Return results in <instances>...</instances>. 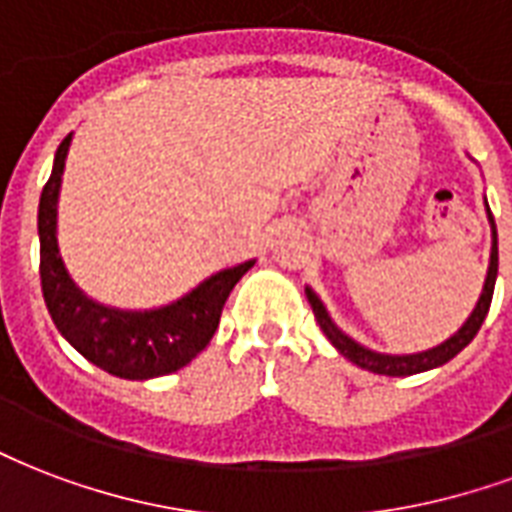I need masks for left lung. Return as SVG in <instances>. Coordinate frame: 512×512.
<instances>
[{
    "label": "left lung",
    "mask_w": 512,
    "mask_h": 512,
    "mask_svg": "<svg viewBox=\"0 0 512 512\" xmlns=\"http://www.w3.org/2000/svg\"><path fill=\"white\" fill-rule=\"evenodd\" d=\"M491 217V214H488ZM491 225H494V217H491ZM497 268H499V252H497V227H494V246H491V266H488L486 285H483V295H480L478 306L475 312L469 314V320L461 325V331L453 333L448 342H442L434 350L418 352V355H380V352H372L361 347L358 342H352L350 336H344L333 320L325 312L323 301L306 287V298L312 304L314 320L320 323L323 333L331 339V344L336 350L342 352L344 358L352 363H358L361 369H369L374 374H388V377H407V374H418V372H429V369H437L442 363H448L450 358H456L458 352L464 350L475 336H478L480 325L486 320L488 306H491V295H494V282H497Z\"/></svg>",
    "instance_id": "left-lung-1"
}]
</instances>
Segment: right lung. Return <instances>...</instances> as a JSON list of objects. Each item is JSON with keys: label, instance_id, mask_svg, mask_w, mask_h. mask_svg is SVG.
<instances>
[{"label": "right lung", "instance_id": "obj_1", "mask_svg": "<svg viewBox=\"0 0 512 512\" xmlns=\"http://www.w3.org/2000/svg\"><path fill=\"white\" fill-rule=\"evenodd\" d=\"M70 138L73 135H67L56 149L54 170L51 179L45 181L37 211L40 282L51 320L86 361H92L113 377L151 380L179 372L200 350H206V344L217 331L227 295L255 263L249 260L244 266L219 271L187 298L154 312H119L94 304L92 298H86L75 287L56 244V200Z\"/></svg>", "mask_w": 512, "mask_h": 512}]
</instances>
